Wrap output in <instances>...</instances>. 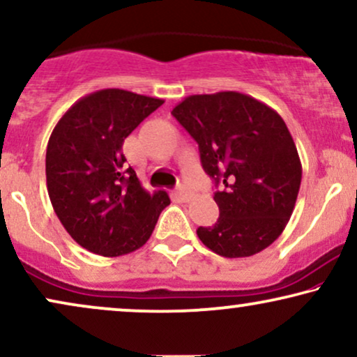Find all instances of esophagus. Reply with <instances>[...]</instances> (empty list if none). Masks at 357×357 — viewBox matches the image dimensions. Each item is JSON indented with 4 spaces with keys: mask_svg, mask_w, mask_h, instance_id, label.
Wrapping results in <instances>:
<instances>
[{
    "mask_svg": "<svg viewBox=\"0 0 357 357\" xmlns=\"http://www.w3.org/2000/svg\"><path fill=\"white\" fill-rule=\"evenodd\" d=\"M176 196H178V199H181L183 202H188L192 197V192L189 191L184 184H181V186H178V189H176Z\"/></svg>",
    "mask_w": 357,
    "mask_h": 357,
    "instance_id": "obj_1",
    "label": "esophagus"
}]
</instances>
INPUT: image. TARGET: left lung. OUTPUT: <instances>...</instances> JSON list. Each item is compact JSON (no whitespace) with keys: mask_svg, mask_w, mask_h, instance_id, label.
I'll return each instance as SVG.
<instances>
[{"mask_svg":"<svg viewBox=\"0 0 357 357\" xmlns=\"http://www.w3.org/2000/svg\"><path fill=\"white\" fill-rule=\"evenodd\" d=\"M173 116L199 145L219 219L197 229L207 249L238 259L267 249L291 218L301 163L285 121L273 108L238 92L189 96Z\"/></svg>","mask_w":357,"mask_h":357,"instance_id":"1","label":"left lung"}]
</instances>
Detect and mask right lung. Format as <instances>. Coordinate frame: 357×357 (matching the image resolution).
Returning a JSON list of instances; mask_svg holds the SVG:
<instances>
[{"mask_svg": "<svg viewBox=\"0 0 357 357\" xmlns=\"http://www.w3.org/2000/svg\"><path fill=\"white\" fill-rule=\"evenodd\" d=\"M165 100L103 89L72 105L52 130L46 151L47 192L59 220L80 247L103 257L146 243L166 191L150 194L121 151L125 138Z\"/></svg>", "mask_w": 357, "mask_h": 357, "instance_id": "right-lung-1", "label": "right lung"}]
</instances>
